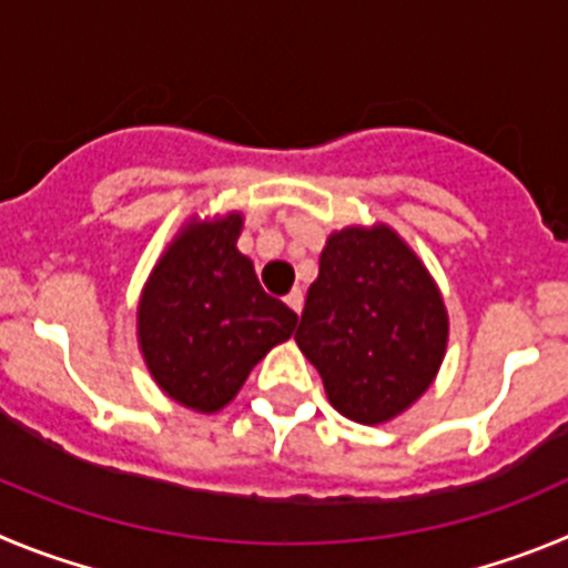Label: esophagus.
Masks as SVG:
<instances>
[{
  "label": "esophagus",
  "instance_id": "34e87169",
  "mask_svg": "<svg viewBox=\"0 0 568 568\" xmlns=\"http://www.w3.org/2000/svg\"><path fill=\"white\" fill-rule=\"evenodd\" d=\"M303 303H305V296H303V291H300V288H294L288 296H285V305H288L294 314H300V311H303Z\"/></svg>",
  "mask_w": 568,
  "mask_h": 568
}]
</instances>
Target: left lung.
<instances>
[{
    "label": "left lung",
    "instance_id": "1",
    "mask_svg": "<svg viewBox=\"0 0 568 568\" xmlns=\"http://www.w3.org/2000/svg\"><path fill=\"white\" fill-rule=\"evenodd\" d=\"M296 345L356 424L402 416L436 382L449 316L427 265L385 223L331 232Z\"/></svg>",
    "mask_w": 568,
    "mask_h": 568
}]
</instances>
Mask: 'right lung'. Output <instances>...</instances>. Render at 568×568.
Segmentation results:
<instances>
[{
	"instance_id": "right-lung-1",
	"label": "right lung",
	"mask_w": 568,
	"mask_h": 568,
	"mask_svg": "<svg viewBox=\"0 0 568 568\" xmlns=\"http://www.w3.org/2000/svg\"><path fill=\"white\" fill-rule=\"evenodd\" d=\"M243 214L192 217L163 248L138 300V347L155 385L178 405L217 413L252 367L288 339L296 314L263 291L240 254Z\"/></svg>"
}]
</instances>
